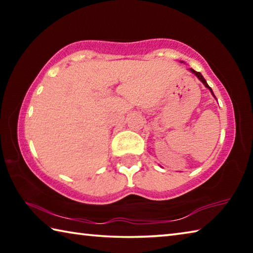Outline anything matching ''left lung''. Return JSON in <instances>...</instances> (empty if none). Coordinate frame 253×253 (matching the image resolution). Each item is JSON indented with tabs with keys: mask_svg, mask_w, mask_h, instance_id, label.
I'll list each match as a JSON object with an SVG mask.
<instances>
[{
	"mask_svg": "<svg viewBox=\"0 0 253 253\" xmlns=\"http://www.w3.org/2000/svg\"><path fill=\"white\" fill-rule=\"evenodd\" d=\"M191 71L192 72H193V74L196 76V77H198V78L201 80V81H202V83L204 84V85H205V87H207V88H209L210 89V90H211V92L213 93V91H212V89H211V87H210V85L207 84V81H205V79L203 78V76L202 75H201L200 74V72H198V71H195V70H193V69H191Z\"/></svg>",
	"mask_w": 253,
	"mask_h": 253,
	"instance_id": "8db88e82",
	"label": "left lung"
}]
</instances>
